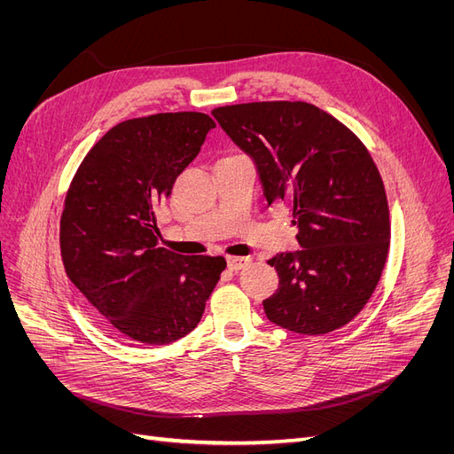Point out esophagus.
Returning <instances> with one entry per match:
<instances>
[{"label":"esophagus","instance_id":"esophagus-1","mask_svg":"<svg viewBox=\"0 0 454 454\" xmlns=\"http://www.w3.org/2000/svg\"><path fill=\"white\" fill-rule=\"evenodd\" d=\"M250 257H227V267L231 270H240L246 265H250Z\"/></svg>","mask_w":454,"mask_h":454}]
</instances>
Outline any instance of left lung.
<instances>
[{
    "label": "left lung",
    "instance_id": "left-lung-1",
    "mask_svg": "<svg viewBox=\"0 0 454 454\" xmlns=\"http://www.w3.org/2000/svg\"><path fill=\"white\" fill-rule=\"evenodd\" d=\"M212 115L248 153L267 202L282 200L301 250L267 263L280 286L267 318L303 335L347 325L367 305L390 248L387 191L367 147L333 115L307 102H250Z\"/></svg>",
    "mask_w": 454,
    "mask_h": 454
}]
</instances>
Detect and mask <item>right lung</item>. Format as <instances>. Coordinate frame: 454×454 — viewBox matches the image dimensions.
Instances as JSON below:
<instances>
[{
  "instance_id": "add662e5",
  "label": "right lung",
  "mask_w": 454,
  "mask_h": 454,
  "mask_svg": "<svg viewBox=\"0 0 454 454\" xmlns=\"http://www.w3.org/2000/svg\"><path fill=\"white\" fill-rule=\"evenodd\" d=\"M215 127L199 112L129 119L94 144L60 217L67 278L122 337L168 345L193 332L227 267L223 257L159 246L155 208Z\"/></svg>"
}]
</instances>
